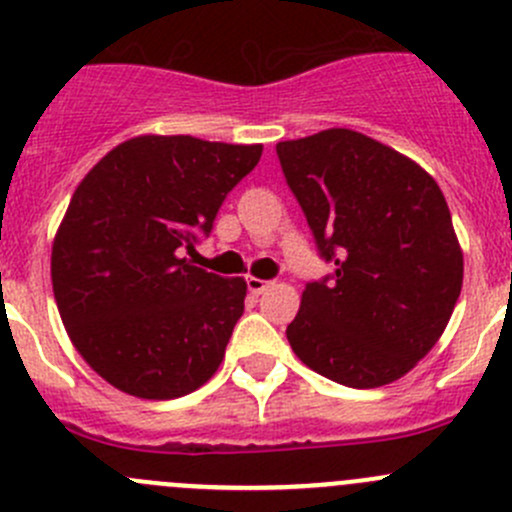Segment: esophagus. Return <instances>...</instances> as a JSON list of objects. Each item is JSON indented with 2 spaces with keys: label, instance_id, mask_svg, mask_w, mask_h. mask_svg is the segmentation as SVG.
I'll use <instances>...</instances> for the list:
<instances>
[{
  "label": "esophagus",
  "instance_id": "34e87169",
  "mask_svg": "<svg viewBox=\"0 0 512 512\" xmlns=\"http://www.w3.org/2000/svg\"><path fill=\"white\" fill-rule=\"evenodd\" d=\"M246 286H249V291L254 293V296H261V293L266 291V288L271 286V283L263 281V278H256V276H246Z\"/></svg>",
  "mask_w": 512,
  "mask_h": 512
}]
</instances>
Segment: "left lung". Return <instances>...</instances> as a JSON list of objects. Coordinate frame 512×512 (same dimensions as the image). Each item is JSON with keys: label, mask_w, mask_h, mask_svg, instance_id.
<instances>
[{"label": "left lung", "mask_w": 512, "mask_h": 512, "mask_svg": "<svg viewBox=\"0 0 512 512\" xmlns=\"http://www.w3.org/2000/svg\"><path fill=\"white\" fill-rule=\"evenodd\" d=\"M276 154L333 281L308 283L293 353L348 388L398 381L438 343L463 286V249L433 176L353 129L278 141Z\"/></svg>", "instance_id": "1"}]
</instances>
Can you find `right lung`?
<instances>
[{"mask_svg": "<svg viewBox=\"0 0 512 512\" xmlns=\"http://www.w3.org/2000/svg\"><path fill=\"white\" fill-rule=\"evenodd\" d=\"M261 144L141 134L74 191L52 244V288L79 356L119 391L169 401L204 386L244 313L246 281L194 266Z\"/></svg>", "mask_w": 512, "mask_h": 512, "instance_id": "add662e5", "label": "right lung"}]
</instances>
